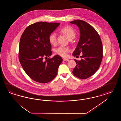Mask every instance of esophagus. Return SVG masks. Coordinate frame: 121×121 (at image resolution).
I'll use <instances>...</instances> for the list:
<instances>
[{"label": "esophagus", "instance_id": "esophagus-1", "mask_svg": "<svg viewBox=\"0 0 121 121\" xmlns=\"http://www.w3.org/2000/svg\"><path fill=\"white\" fill-rule=\"evenodd\" d=\"M63 60L64 61H68L69 60V59H66V58H63Z\"/></svg>", "mask_w": 121, "mask_h": 121}]
</instances>
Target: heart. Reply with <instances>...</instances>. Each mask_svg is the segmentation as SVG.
<instances>
[{"mask_svg": "<svg viewBox=\"0 0 121 121\" xmlns=\"http://www.w3.org/2000/svg\"><path fill=\"white\" fill-rule=\"evenodd\" d=\"M60 33L65 35L69 39H72L75 36V31L70 26H66L62 28L59 30ZM49 41L52 45H55L57 42V36L55 33H52L49 37ZM70 50L68 48L63 46H60L55 50V53L62 56L66 57L69 52Z\"/></svg>", "mask_w": 121, "mask_h": 121, "instance_id": "heart-1", "label": "heart"}]
</instances>
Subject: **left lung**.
<instances>
[{
	"label": "left lung",
	"instance_id": "1",
	"mask_svg": "<svg viewBox=\"0 0 121 121\" xmlns=\"http://www.w3.org/2000/svg\"><path fill=\"white\" fill-rule=\"evenodd\" d=\"M78 26L80 38L73 56L81 53L80 61L74 59L77 65L72 73L76 77L82 79L91 76L99 69L103 57V44L99 34L90 24L84 21L76 20L70 22Z\"/></svg>",
	"mask_w": 121,
	"mask_h": 121
}]
</instances>
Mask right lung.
I'll use <instances>...</instances> for the list:
<instances>
[{
  "mask_svg": "<svg viewBox=\"0 0 121 121\" xmlns=\"http://www.w3.org/2000/svg\"><path fill=\"white\" fill-rule=\"evenodd\" d=\"M59 23L39 22L28 26L20 38L18 59L23 69L32 80L46 83L55 78L62 59L56 55L52 58L49 37Z\"/></svg>",
  "mask_w": 121,
  "mask_h": 121,
  "instance_id": "1",
  "label": "right lung"
}]
</instances>
